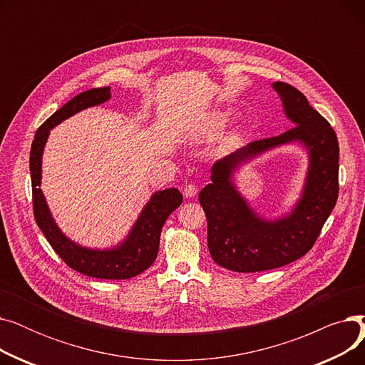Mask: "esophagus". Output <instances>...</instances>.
<instances>
[{"mask_svg":"<svg viewBox=\"0 0 365 365\" xmlns=\"http://www.w3.org/2000/svg\"><path fill=\"white\" fill-rule=\"evenodd\" d=\"M197 192H198V187L195 185H192V183H189L185 187V190H183V194H185L186 198H194L197 195Z\"/></svg>","mask_w":365,"mask_h":365,"instance_id":"esophagus-1","label":"esophagus"}]
</instances>
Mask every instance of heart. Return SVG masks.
I'll list each match as a JSON object with an SVG mask.
<instances>
[{
  "label": "heart",
  "instance_id": "obj_1",
  "mask_svg": "<svg viewBox=\"0 0 365 365\" xmlns=\"http://www.w3.org/2000/svg\"><path fill=\"white\" fill-rule=\"evenodd\" d=\"M231 121V112L229 110H216L210 113L205 121V130L210 134H219L225 130V127Z\"/></svg>",
  "mask_w": 365,
  "mask_h": 365
}]
</instances>
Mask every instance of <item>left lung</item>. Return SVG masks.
<instances>
[{
	"instance_id": "obj_1",
	"label": "left lung",
	"mask_w": 365,
	"mask_h": 365,
	"mask_svg": "<svg viewBox=\"0 0 365 365\" xmlns=\"http://www.w3.org/2000/svg\"><path fill=\"white\" fill-rule=\"evenodd\" d=\"M294 127L279 136L248 143L215 163L212 183L200 192L213 260L235 272H260L289 264L308 253L339 195V143L330 123L287 83H274ZM300 141L310 153L302 197L294 212L275 221L257 217L232 182L242 163L272 147Z\"/></svg>"
}]
</instances>
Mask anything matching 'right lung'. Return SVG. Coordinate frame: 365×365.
Instances as JSON below:
<instances>
[{"instance_id": "obj_1", "label": "right lung", "mask_w": 365, "mask_h": 365, "mask_svg": "<svg viewBox=\"0 0 365 365\" xmlns=\"http://www.w3.org/2000/svg\"><path fill=\"white\" fill-rule=\"evenodd\" d=\"M110 99V87L91 88L80 93L56 110L36 130L31 146L29 168L32 180V204L36 225L59 257L76 272L101 279H128L142 274L155 262L161 229L167 217L182 204L183 197L176 187H168L153 194L125 240L108 250L86 248L71 241L57 227L46 198L41 192V158L50 130L86 108L101 105Z\"/></svg>"}]
</instances>
